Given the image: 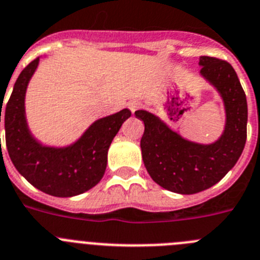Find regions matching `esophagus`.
Wrapping results in <instances>:
<instances>
[{
  "label": "esophagus",
  "instance_id": "obj_1",
  "mask_svg": "<svg viewBox=\"0 0 260 260\" xmlns=\"http://www.w3.org/2000/svg\"><path fill=\"white\" fill-rule=\"evenodd\" d=\"M127 107H128V109H130L133 113H134L137 109H139L140 107H142V103H140V102H137V101H132V102H128Z\"/></svg>",
  "mask_w": 260,
  "mask_h": 260
}]
</instances>
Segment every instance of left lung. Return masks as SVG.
<instances>
[{"label": "left lung", "mask_w": 260, "mask_h": 260, "mask_svg": "<svg viewBox=\"0 0 260 260\" xmlns=\"http://www.w3.org/2000/svg\"><path fill=\"white\" fill-rule=\"evenodd\" d=\"M199 64L200 76L218 91L224 106V128L215 142H192L156 114L135 112L144 122L140 148L147 171L157 184L180 194L199 193L216 184L239 161L246 143V95L235 70L210 56H200Z\"/></svg>", "instance_id": "8db88e82"}]
</instances>
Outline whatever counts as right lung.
<instances>
[{"instance_id":"add662e5","label":"right lung","mask_w":260,"mask_h":260,"mask_svg":"<svg viewBox=\"0 0 260 260\" xmlns=\"http://www.w3.org/2000/svg\"><path fill=\"white\" fill-rule=\"evenodd\" d=\"M38 63L40 58H36L21 71L6 104L7 152L16 170L33 187L55 197L77 196L102 180L109 146L132 112L125 108L94 121L68 146H46L32 134L25 116V92Z\"/></svg>"}]
</instances>
